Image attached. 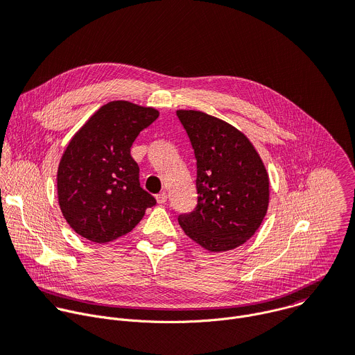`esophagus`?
<instances>
[{
    "mask_svg": "<svg viewBox=\"0 0 355 355\" xmlns=\"http://www.w3.org/2000/svg\"><path fill=\"white\" fill-rule=\"evenodd\" d=\"M156 199H157V204L163 205V204H166V202H167V193L163 191V192L156 195Z\"/></svg>",
    "mask_w": 355,
    "mask_h": 355,
    "instance_id": "esophagus-1",
    "label": "esophagus"
}]
</instances>
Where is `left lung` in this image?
<instances>
[{
  "label": "left lung",
  "instance_id": "left-lung-1",
  "mask_svg": "<svg viewBox=\"0 0 355 355\" xmlns=\"http://www.w3.org/2000/svg\"><path fill=\"white\" fill-rule=\"evenodd\" d=\"M196 159V208L178 216L185 234L212 252L252 237L270 202V180L254 146L230 123L205 112L178 110Z\"/></svg>",
  "mask_w": 355,
  "mask_h": 355
}]
</instances>
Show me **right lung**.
Segmentation results:
<instances>
[{
  "label": "right lung",
  "instance_id": "right-lung-1",
  "mask_svg": "<svg viewBox=\"0 0 355 355\" xmlns=\"http://www.w3.org/2000/svg\"><path fill=\"white\" fill-rule=\"evenodd\" d=\"M157 118L151 107L111 101L69 141L58 168V198L64 219L81 237L99 244L116 240L156 205L140 187L130 147Z\"/></svg>",
  "mask_w": 355,
  "mask_h": 355
}]
</instances>
